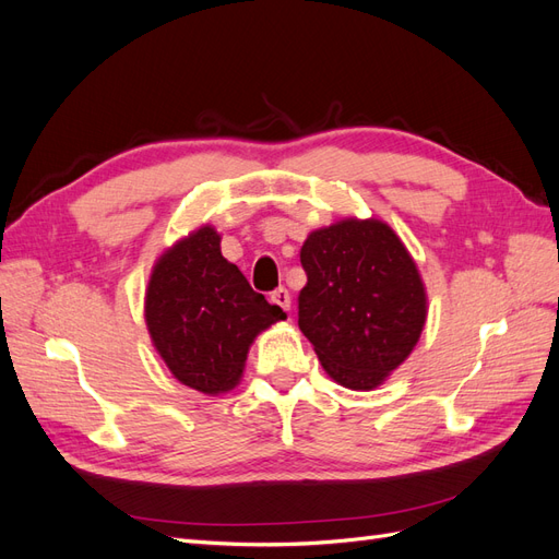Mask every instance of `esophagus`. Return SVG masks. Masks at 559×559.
<instances>
[{
	"label": "esophagus",
	"mask_w": 559,
	"mask_h": 559,
	"mask_svg": "<svg viewBox=\"0 0 559 559\" xmlns=\"http://www.w3.org/2000/svg\"><path fill=\"white\" fill-rule=\"evenodd\" d=\"M270 302H275L277 308L282 310H289L292 308V294L284 289V286H280V289H275L273 294H270Z\"/></svg>",
	"instance_id": "obj_1"
}]
</instances>
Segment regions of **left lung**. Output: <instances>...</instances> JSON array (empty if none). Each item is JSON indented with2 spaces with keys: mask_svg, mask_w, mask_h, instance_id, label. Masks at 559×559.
<instances>
[{
  "mask_svg": "<svg viewBox=\"0 0 559 559\" xmlns=\"http://www.w3.org/2000/svg\"><path fill=\"white\" fill-rule=\"evenodd\" d=\"M300 265L308 284L298 326L321 366L349 389L378 386L425 329V284L411 253L386 224L345 218L310 233Z\"/></svg>",
  "mask_w": 559,
  "mask_h": 559,
  "instance_id": "left-lung-1",
  "label": "left lung"
}]
</instances>
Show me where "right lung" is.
I'll return each mask as SVG.
<instances>
[{"mask_svg": "<svg viewBox=\"0 0 559 559\" xmlns=\"http://www.w3.org/2000/svg\"><path fill=\"white\" fill-rule=\"evenodd\" d=\"M205 226L158 259L146 289V326L173 376L202 394L240 382L249 345L286 314L222 257Z\"/></svg>", "mask_w": 559, "mask_h": 559, "instance_id": "1", "label": "right lung"}]
</instances>
